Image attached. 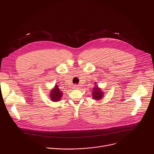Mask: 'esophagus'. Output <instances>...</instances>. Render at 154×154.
<instances>
[{
	"instance_id": "obj_1",
	"label": "esophagus",
	"mask_w": 154,
	"mask_h": 154,
	"mask_svg": "<svg viewBox=\"0 0 154 154\" xmlns=\"http://www.w3.org/2000/svg\"><path fill=\"white\" fill-rule=\"evenodd\" d=\"M73 88H74V89H77V88H79V86H78V85H74V87H73Z\"/></svg>"
}]
</instances>
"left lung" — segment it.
<instances>
[{
  "label": "left lung",
  "instance_id": "left-lung-1",
  "mask_svg": "<svg viewBox=\"0 0 154 154\" xmlns=\"http://www.w3.org/2000/svg\"><path fill=\"white\" fill-rule=\"evenodd\" d=\"M104 93L102 91V89H100V88L98 87L97 85L94 86L93 88V90L92 91V97L93 99L96 100H100L103 97V94Z\"/></svg>",
  "mask_w": 154,
  "mask_h": 154
}]
</instances>
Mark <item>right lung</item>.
<instances>
[{
	"mask_svg": "<svg viewBox=\"0 0 154 154\" xmlns=\"http://www.w3.org/2000/svg\"><path fill=\"white\" fill-rule=\"evenodd\" d=\"M49 94L51 100L53 102H58L62 98L63 92L60 90L58 86L55 85L54 88L51 90Z\"/></svg>",
	"mask_w": 154,
	"mask_h": 154,
	"instance_id": "right-lung-1",
	"label": "right lung"
}]
</instances>
